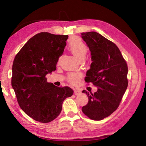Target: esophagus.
I'll use <instances>...</instances> for the list:
<instances>
[{
	"instance_id": "34e87169",
	"label": "esophagus",
	"mask_w": 146,
	"mask_h": 146,
	"mask_svg": "<svg viewBox=\"0 0 146 146\" xmlns=\"http://www.w3.org/2000/svg\"><path fill=\"white\" fill-rule=\"evenodd\" d=\"M81 93V92L80 90H74V94L76 96H77V95H79Z\"/></svg>"
}]
</instances>
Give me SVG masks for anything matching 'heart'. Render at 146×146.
<instances>
[{"instance_id":"b5f03b06","label":"heart","mask_w":146,"mask_h":146,"mask_svg":"<svg viewBox=\"0 0 146 146\" xmlns=\"http://www.w3.org/2000/svg\"><path fill=\"white\" fill-rule=\"evenodd\" d=\"M68 48L78 61L84 60L88 50L85 42L78 37H72L69 39L68 42ZM79 75L73 73L69 74L68 77L69 82L72 84H76Z\"/></svg>"}]
</instances>
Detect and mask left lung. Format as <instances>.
I'll use <instances>...</instances> for the list:
<instances>
[{"mask_svg":"<svg viewBox=\"0 0 146 146\" xmlns=\"http://www.w3.org/2000/svg\"><path fill=\"white\" fill-rule=\"evenodd\" d=\"M91 52L92 63L85 80L98 88L94 94L83 90L88 103L83 113L94 121L109 116L118 108L128 86V67L115 44L96 32L82 33Z\"/></svg>","mask_w":146,"mask_h":146,"instance_id":"left-lung-1","label":"left lung"}]
</instances>
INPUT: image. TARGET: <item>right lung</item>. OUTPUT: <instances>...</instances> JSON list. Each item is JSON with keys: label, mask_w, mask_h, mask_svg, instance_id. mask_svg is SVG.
Segmentation results:
<instances>
[{"label": "right lung", "mask_w": 146, "mask_h": 146, "mask_svg": "<svg viewBox=\"0 0 146 146\" xmlns=\"http://www.w3.org/2000/svg\"><path fill=\"white\" fill-rule=\"evenodd\" d=\"M68 38V35L39 33L25 43L13 61L11 85L17 102L25 113L39 122L54 120L63 101L73 94L70 88L56 86L46 78L56 70Z\"/></svg>", "instance_id": "obj_1"}]
</instances>
